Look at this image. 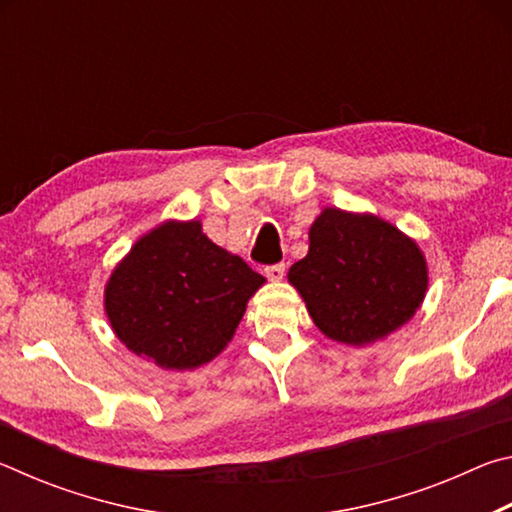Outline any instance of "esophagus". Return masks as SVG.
<instances>
[{
  "label": "esophagus",
  "instance_id": "esophagus-1",
  "mask_svg": "<svg viewBox=\"0 0 512 512\" xmlns=\"http://www.w3.org/2000/svg\"><path fill=\"white\" fill-rule=\"evenodd\" d=\"M266 277L271 282H280L282 277H284V264H271V266H266Z\"/></svg>",
  "mask_w": 512,
  "mask_h": 512
}]
</instances>
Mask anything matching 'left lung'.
I'll list each match as a JSON object with an SVG mask.
<instances>
[{"instance_id":"left-lung-1","label":"left lung","mask_w":512,"mask_h":512,"mask_svg":"<svg viewBox=\"0 0 512 512\" xmlns=\"http://www.w3.org/2000/svg\"><path fill=\"white\" fill-rule=\"evenodd\" d=\"M289 282L325 336L348 345L384 339L413 318L427 291L418 244L372 214L327 207L309 230V253Z\"/></svg>"}]
</instances>
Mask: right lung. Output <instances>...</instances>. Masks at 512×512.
Listing matches in <instances>:
<instances>
[{"label":"right lung","mask_w":512,"mask_h":512,"mask_svg":"<svg viewBox=\"0 0 512 512\" xmlns=\"http://www.w3.org/2000/svg\"><path fill=\"white\" fill-rule=\"evenodd\" d=\"M264 282L244 259L212 244L201 221H167L112 271L106 314L128 350L160 368L192 370L228 345Z\"/></svg>","instance_id":"right-lung-1"}]
</instances>
